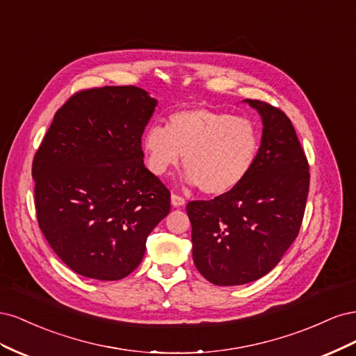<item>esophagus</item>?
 <instances>
[{
	"mask_svg": "<svg viewBox=\"0 0 356 356\" xmlns=\"http://www.w3.org/2000/svg\"><path fill=\"white\" fill-rule=\"evenodd\" d=\"M170 202H172V204H174V207H182V204L186 203V199H184V197H181V196H178L177 193H172Z\"/></svg>",
	"mask_w": 356,
	"mask_h": 356,
	"instance_id": "1",
	"label": "esophagus"
}]
</instances>
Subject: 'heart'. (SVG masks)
Instances as JSON below:
<instances>
[{"mask_svg":"<svg viewBox=\"0 0 356 356\" xmlns=\"http://www.w3.org/2000/svg\"><path fill=\"white\" fill-rule=\"evenodd\" d=\"M261 145L260 127L246 115L211 108L172 113L166 127L148 126L143 148L148 169L165 175L184 156L187 179L204 195H224L248 177Z\"/></svg>","mask_w":356,"mask_h":356,"instance_id":"obj_1","label":"heart"}]
</instances>
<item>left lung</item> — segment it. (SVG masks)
Here are the masks:
<instances>
[{
	"label": "left lung",
	"mask_w": 356,
	"mask_h": 356,
	"mask_svg": "<svg viewBox=\"0 0 356 356\" xmlns=\"http://www.w3.org/2000/svg\"><path fill=\"white\" fill-rule=\"evenodd\" d=\"M261 115L260 153L248 177L211 200L187 203L193 260L213 285H243L267 275L298 236L309 163L288 115L246 99Z\"/></svg>",
	"instance_id": "obj_1"
}]
</instances>
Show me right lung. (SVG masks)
<instances>
[{
  "instance_id": "1",
  "label": "right lung",
  "mask_w": 356,
  "mask_h": 356,
  "mask_svg": "<svg viewBox=\"0 0 356 356\" xmlns=\"http://www.w3.org/2000/svg\"><path fill=\"white\" fill-rule=\"evenodd\" d=\"M157 101L136 86L74 93L32 161L38 225L71 270L118 281L143 261L170 193L144 165L141 136Z\"/></svg>"
}]
</instances>
